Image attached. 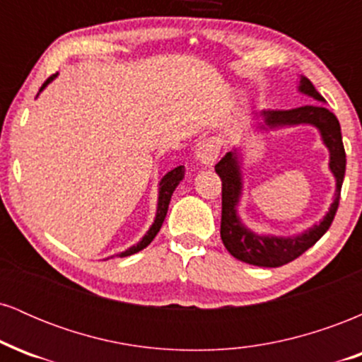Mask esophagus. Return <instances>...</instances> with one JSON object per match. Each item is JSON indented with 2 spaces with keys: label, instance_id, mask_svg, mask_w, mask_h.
<instances>
[{
  "label": "esophagus",
  "instance_id": "esophagus-1",
  "mask_svg": "<svg viewBox=\"0 0 362 362\" xmlns=\"http://www.w3.org/2000/svg\"><path fill=\"white\" fill-rule=\"evenodd\" d=\"M221 149V141L219 138H204L199 139L194 146V158L202 165V167H213L216 158Z\"/></svg>",
  "mask_w": 362,
  "mask_h": 362
}]
</instances>
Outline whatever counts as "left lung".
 Returning a JSON list of instances; mask_svg holds the SVG:
<instances>
[{"instance_id": "left-lung-1", "label": "left lung", "mask_w": 362, "mask_h": 362, "mask_svg": "<svg viewBox=\"0 0 362 362\" xmlns=\"http://www.w3.org/2000/svg\"><path fill=\"white\" fill-rule=\"evenodd\" d=\"M298 91L301 95L313 98L320 103L298 107L293 110H262L255 115L253 131L271 132L284 127L311 126L320 132L322 143L328 149V170L335 178V194L330 207L320 219L301 233L289 236L257 233L243 223L238 213L243 195V153L240 146H233L228 151L214 170L223 182V211H221V240L226 250L235 259L259 267H281L288 262L298 259L301 253L327 233L337 213L342 189L344 175H346V151L342 144V132L337 117L327 109L325 98L315 90L313 83L306 76H300Z\"/></svg>"}]
</instances>
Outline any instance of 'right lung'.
Here are the masks:
<instances>
[{
	"label": "right lung",
	"instance_id": "obj_1",
	"mask_svg": "<svg viewBox=\"0 0 362 362\" xmlns=\"http://www.w3.org/2000/svg\"><path fill=\"white\" fill-rule=\"evenodd\" d=\"M56 76H57V74H52V76L44 83L42 88H40L39 93H37V97L40 95V91H44V88L49 85V83L54 81V78H56ZM184 175H185V168H184V165H180V167L170 170L167 175H163V178L158 182L156 214H155V219H153L151 226H149V230L146 231V233H144V236L139 240L138 243L132 245V247H129L127 250L119 252L117 255H112V257H129V255H132V253H138L139 250H143V248H146L148 245L153 242V238H155V236L158 235L161 224H163V221H165V216H167L168 204H170V199H172L173 190L177 189V185L180 184V180L184 178ZM112 257H110V259H112Z\"/></svg>",
	"mask_w": 362,
	"mask_h": 362
}]
</instances>
